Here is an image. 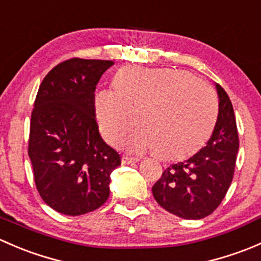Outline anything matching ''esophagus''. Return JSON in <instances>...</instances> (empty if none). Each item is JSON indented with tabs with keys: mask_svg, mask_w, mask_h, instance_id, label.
Here are the masks:
<instances>
[{
	"mask_svg": "<svg viewBox=\"0 0 261 261\" xmlns=\"http://www.w3.org/2000/svg\"><path fill=\"white\" fill-rule=\"evenodd\" d=\"M136 162H139V159H135V158H128V156L121 158V163H122V164H134V163Z\"/></svg>",
	"mask_w": 261,
	"mask_h": 261,
	"instance_id": "obj_1",
	"label": "esophagus"
}]
</instances>
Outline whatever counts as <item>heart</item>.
<instances>
[{
	"instance_id": "1",
	"label": "heart",
	"mask_w": 261,
	"mask_h": 261,
	"mask_svg": "<svg viewBox=\"0 0 261 261\" xmlns=\"http://www.w3.org/2000/svg\"><path fill=\"white\" fill-rule=\"evenodd\" d=\"M115 89L94 96V110L105 140L116 145L138 123L140 133L130 147L179 159L196 151L215 127L218 98L210 84L184 70L123 68Z\"/></svg>"
}]
</instances>
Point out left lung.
Masks as SVG:
<instances>
[{
	"instance_id": "left-lung-1",
	"label": "left lung",
	"mask_w": 261,
	"mask_h": 261,
	"mask_svg": "<svg viewBox=\"0 0 261 261\" xmlns=\"http://www.w3.org/2000/svg\"><path fill=\"white\" fill-rule=\"evenodd\" d=\"M218 116L207 145L188 160L172 164L152 186L155 201L168 212L204 218L220 206L235 172L239 134L233 107L225 89L216 84Z\"/></svg>"
}]
</instances>
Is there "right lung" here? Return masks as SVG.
<instances>
[{
  "mask_svg": "<svg viewBox=\"0 0 261 261\" xmlns=\"http://www.w3.org/2000/svg\"><path fill=\"white\" fill-rule=\"evenodd\" d=\"M114 62L72 58L45 75L31 112L28 154L36 189L55 211L80 216L110 196L111 173L121 165L116 150L102 140L94 91Z\"/></svg>",
  "mask_w": 261,
  "mask_h": 261,
  "instance_id": "obj_1",
  "label": "right lung"
}]
</instances>
